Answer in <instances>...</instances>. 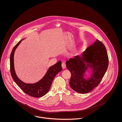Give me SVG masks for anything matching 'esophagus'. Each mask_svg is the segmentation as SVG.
<instances>
[{"label": "esophagus", "mask_w": 122, "mask_h": 122, "mask_svg": "<svg viewBox=\"0 0 122 122\" xmlns=\"http://www.w3.org/2000/svg\"><path fill=\"white\" fill-rule=\"evenodd\" d=\"M62 66L63 67V68L64 69L66 68V63H64V62H62Z\"/></svg>", "instance_id": "1"}]
</instances>
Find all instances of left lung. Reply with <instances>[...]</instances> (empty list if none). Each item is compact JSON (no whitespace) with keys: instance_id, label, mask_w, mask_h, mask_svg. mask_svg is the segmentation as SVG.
Here are the masks:
<instances>
[{"instance_id":"8db88e82","label":"left lung","mask_w":122,"mask_h":122,"mask_svg":"<svg viewBox=\"0 0 122 122\" xmlns=\"http://www.w3.org/2000/svg\"><path fill=\"white\" fill-rule=\"evenodd\" d=\"M86 63L85 64V63ZM109 65V59L104 45L98 39L83 52L82 56H76L66 61V67L70 71L71 88L76 92L86 93L97 86L103 77ZM92 74L87 79L84 78L88 67Z\"/></svg>"}]
</instances>
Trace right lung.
Here are the masks:
<instances>
[{
    "mask_svg": "<svg viewBox=\"0 0 122 122\" xmlns=\"http://www.w3.org/2000/svg\"><path fill=\"white\" fill-rule=\"evenodd\" d=\"M22 40L19 41L13 48L10 55V64L11 76L15 83L27 94L34 97H41L47 93L56 75L62 70L61 61H59L55 65L50 67L43 77L37 83L26 84L23 82L19 79L15 74L14 65V55L15 50Z\"/></svg>",
    "mask_w": 122,
    "mask_h": 122,
    "instance_id": "add662e5",
    "label": "right lung"
}]
</instances>
